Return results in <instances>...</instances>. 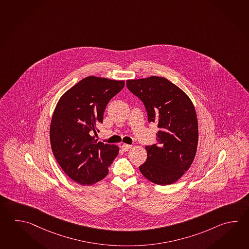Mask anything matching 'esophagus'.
<instances>
[{
    "label": "esophagus",
    "mask_w": 249,
    "mask_h": 249,
    "mask_svg": "<svg viewBox=\"0 0 249 249\" xmlns=\"http://www.w3.org/2000/svg\"><path fill=\"white\" fill-rule=\"evenodd\" d=\"M131 147H132L131 144H127V143H123L122 146V150H123L124 152H127Z\"/></svg>",
    "instance_id": "1"
}]
</instances>
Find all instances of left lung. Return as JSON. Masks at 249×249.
Masks as SVG:
<instances>
[{
    "mask_svg": "<svg viewBox=\"0 0 249 249\" xmlns=\"http://www.w3.org/2000/svg\"><path fill=\"white\" fill-rule=\"evenodd\" d=\"M127 89L142 100L148 122L159 127L157 143L146 146L144 178L159 185L176 183L191 167L198 141V119L193 102L163 77L127 80Z\"/></svg>",
    "mask_w": 249,
    "mask_h": 249,
    "instance_id": "obj_1",
    "label": "left lung"
}]
</instances>
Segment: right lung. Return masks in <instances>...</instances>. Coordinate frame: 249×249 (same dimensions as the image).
I'll use <instances>...</instances> for the list:
<instances>
[{
  "instance_id": "right-lung-1",
  "label": "right lung",
  "mask_w": 249,
  "mask_h": 249,
  "mask_svg": "<svg viewBox=\"0 0 249 249\" xmlns=\"http://www.w3.org/2000/svg\"><path fill=\"white\" fill-rule=\"evenodd\" d=\"M125 85L101 77L82 79L60 97L51 119V149L64 172L74 182L91 185L108 174L119 147L95 140L107 104Z\"/></svg>"
}]
</instances>
